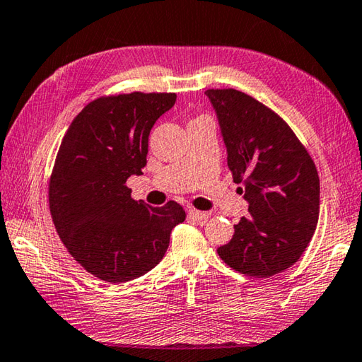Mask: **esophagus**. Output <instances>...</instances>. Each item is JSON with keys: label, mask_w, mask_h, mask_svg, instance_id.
<instances>
[{"label": "esophagus", "mask_w": 362, "mask_h": 362, "mask_svg": "<svg viewBox=\"0 0 362 362\" xmlns=\"http://www.w3.org/2000/svg\"><path fill=\"white\" fill-rule=\"evenodd\" d=\"M188 216L196 219V221L205 223V221H207V219H209L210 214H209V211H199V210H196V209H189V210H188Z\"/></svg>", "instance_id": "esophagus-1"}]
</instances>
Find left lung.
<instances>
[{
  "instance_id": "8db88e82",
  "label": "left lung",
  "mask_w": 362,
  "mask_h": 362,
  "mask_svg": "<svg viewBox=\"0 0 362 362\" xmlns=\"http://www.w3.org/2000/svg\"><path fill=\"white\" fill-rule=\"evenodd\" d=\"M233 182L250 215L218 256L233 270L268 278L292 267L313 238L320 211L317 168L274 111L235 89H209Z\"/></svg>"
}]
</instances>
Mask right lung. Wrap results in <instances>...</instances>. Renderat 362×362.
Segmentation results:
<instances>
[{"label": "right lung", "instance_id": "add662e5", "mask_svg": "<svg viewBox=\"0 0 362 362\" xmlns=\"http://www.w3.org/2000/svg\"><path fill=\"white\" fill-rule=\"evenodd\" d=\"M175 98L168 92L97 98L70 124L56 157L48 189L54 228L78 264L111 284L158 265L174 226L185 221L177 202H136L125 185L143 174L148 134Z\"/></svg>", "mask_w": 362, "mask_h": 362}]
</instances>
